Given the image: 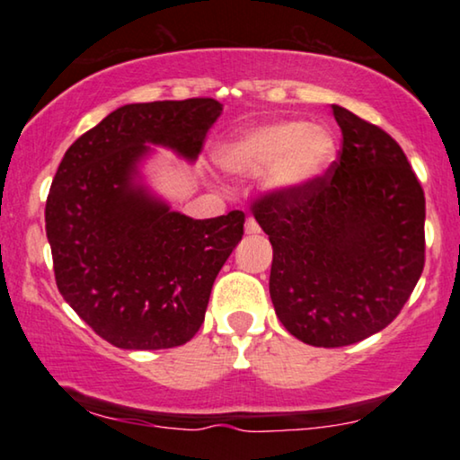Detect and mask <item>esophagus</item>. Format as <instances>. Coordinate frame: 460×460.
I'll return each instance as SVG.
<instances>
[{
    "label": "esophagus",
    "instance_id": "1",
    "mask_svg": "<svg viewBox=\"0 0 460 460\" xmlns=\"http://www.w3.org/2000/svg\"><path fill=\"white\" fill-rule=\"evenodd\" d=\"M244 232H247V234H260V224H257L253 217H247V222H244Z\"/></svg>",
    "mask_w": 460,
    "mask_h": 460
}]
</instances>
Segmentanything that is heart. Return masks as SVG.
Returning <instances> with one entry per match:
<instances>
[{"label":"heart","mask_w":460,"mask_h":460,"mask_svg":"<svg viewBox=\"0 0 460 460\" xmlns=\"http://www.w3.org/2000/svg\"><path fill=\"white\" fill-rule=\"evenodd\" d=\"M335 137L326 128L301 119H274L238 129L222 144L217 161L238 175L266 169V186L280 194L310 188L329 172Z\"/></svg>","instance_id":"heart-1"}]
</instances>
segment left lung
Returning a JSON list of instances; mask_svg holds the SVG:
<instances>
[{
    "mask_svg": "<svg viewBox=\"0 0 460 460\" xmlns=\"http://www.w3.org/2000/svg\"><path fill=\"white\" fill-rule=\"evenodd\" d=\"M337 161L299 192L251 211L272 243L270 297L299 341L343 348L385 329L425 266V194L387 131L332 104Z\"/></svg>",
    "mask_w": 460,
    "mask_h": 460,
    "instance_id": "1",
    "label": "left lung"
}]
</instances>
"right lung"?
I'll return each mask as SVG.
<instances>
[{"instance_id": "obj_1", "label": "right lung", "mask_w": 460, "mask_h": 460, "mask_svg": "<svg viewBox=\"0 0 460 460\" xmlns=\"http://www.w3.org/2000/svg\"><path fill=\"white\" fill-rule=\"evenodd\" d=\"M219 115L213 98L125 104L77 137L60 161L46 200L56 285L115 348L190 341L216 276L243 238V211L192 219L136 184L146 144L194 161Z\"/></svg>"}]
</instances>
